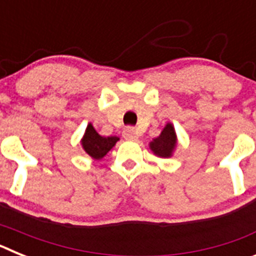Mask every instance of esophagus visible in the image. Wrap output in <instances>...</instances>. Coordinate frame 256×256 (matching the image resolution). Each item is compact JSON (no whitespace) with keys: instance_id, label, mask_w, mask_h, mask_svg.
Listing matches in <instances>:
<instances>
[{"instance_id":"esophagus-1","label":"esophagus","mask_w":256,"mask_h":256,"mask_svg":"<svg viewBox=\"0 0 256 256\" xmlns=\"http://www.w3.org/2000/svg\"><path fill=\"white\" fill-rule=\"evenodd\" d=\"M123 137L128 141H136V140L138 138V136H137V132L133 126H126L124 128L123 130Z\"/></svg>"}]
</instances>
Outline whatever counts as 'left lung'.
Instances as JSON below:
<instances>
[{"mask_svg":"<svg viewBox=\"0 0 256 256\" xmlns=\"http://www.w3.org/2000/svg\"><path fill=\"white\" fill-rule=\"evenodd\" d=\"M177 148V134L172 123L164 126L159 137L150 142V148L159 158H170Z\"/></svg>","mask_w":256,"mask_h":256,"instance_id":"1","label":"left lung"}]
</instances>
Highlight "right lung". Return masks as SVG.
Returning a JSON list of instances; mask_svg holds the SVG:
<instances>
[{
  "label": "right lung",
  "instance_id": "right-lung-1",
  "mask_svg": "<svg viewBox=\"0 0 256 256\" xmlns=\"http://www.w3.org/2000/svg\"><path fill=\"white\" fill-rule=\"evenodd\" d=\"M119 141V137L116 136H110V137H102L96 132L91 123L86 128L84 136H83L82 148L88 155L94 160H101L108 151L115 146V144Z\"/></svg>",
  "mask_w": 256,
  "mask_h": 256
}]
</instances>
